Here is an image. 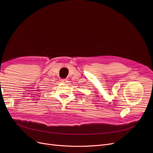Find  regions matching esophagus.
<instances>
[{
	"instance_id": "34e87169",
	"label": "esophagus",
	"mask_w": 153,
	"mask_h": 153,
	"mask_svg": "<svg viewBox=\"0 0 153 153\" xmlns=\"http://www.w3.org/2000/svg\"><path fill=\"white\" fill-rule=\"evenodd\" d=\"M61 82L62 83H64V84H66V83H68V80L67 79H66V78H64V79H62L61 80Z\"/></svg>"
}]
</instances>
